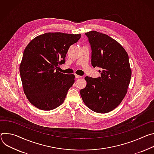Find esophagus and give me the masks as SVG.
Returning a JSON list of instances; mask_svg holds the SVG:
<instances>
[{
    "instance_id": "obj_1",
    "label": "esophagus",
    "mask_w": 154,
    "mask_h": 154,
    "mask_svg": "<svg viewBox=\"0 0 154 154\" xmlns=\"http://www.w3.org/2000/svg\"><path fill=\"white\" fill-rule=\"evenodd\" d=\"M75 77H76V78H81V76L78 75H75Z\"/></svg>"
}]
</instances>
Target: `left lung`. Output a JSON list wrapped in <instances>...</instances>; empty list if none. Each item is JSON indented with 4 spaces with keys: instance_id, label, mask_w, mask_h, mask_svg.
Returning a JSON list of instances; mask_svg holds the SVG:
<instances>
[{
    "instance_id": "8db88e82",
    "label": "left lung",
    "mask_w": 154,
    "mask_h": 154,
    "mask_svg": "<svg viewBox=\"0 0 154 154\" xmlns=\"http://www.w3.org/2000/svg\"><path fill=\"white\" fill-rule=\"evenodd\" d=\"M92 49V65L101 68V77H85L86 88L80 91L82 101L98 113H107L117 107L125 97L131 70L125 49L106 34L97 31L85 33Z\"/></svg>"
}]
</instances>
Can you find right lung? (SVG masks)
I'll return each instance as SVG.
<instances>
[{
    "label": "right lung",
    "mask_w": 154,
    "mask_h": 154,
    "mask_svg": "<svg viewBox=\"0 0 154 154\" xmlns=\"http://www.w3.org/2000/svg\"><path fill=\"white\" fill-rule=\"evenodd\" d=\"M81 36L45 33L34 38L25 48L20 73L24 92L34 106L50 111L63 103L75 76L59 72V65L65 63L68 49Z\"/></svg>",
    "instance_id": "add662e5"
}]
</instances>
